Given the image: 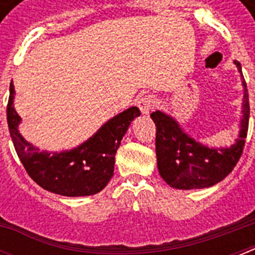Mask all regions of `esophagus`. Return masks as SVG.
<instances>
[{"mask_svg": "<svg viewBox=\"0 0 255 255\" xmlns=\"http://www.w3.org/2000/svg\"><path fill=\"white\" fill-rule=\"evenodd\" d=\"M137 106H139L141 114H145V115H147V114H149V112L157 106V100L151 95L144 96V98H141V99L137 102Z\"/></svg>", "mask_w": 255, "mask_h": 255, "instance_id": "esophagus-1", "label": "esophagus"}]
</instances>
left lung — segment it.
I'll return each mask as SVG.
<instances>
[{
	"label": "left lung",
	"mask_w": 255,
	"mask_h": 255,
	"mask_svg": "<svg viewBox=\"0 0 255 255\" xmlns=\"http://www.w3.org/2000/svg\"><path fill=\"white\" fill-rule=\"evenodd\" d=\"M241 71V63L236 62ZM244 77V75H242ZM244 85V110L237 143L230 148H208L182 132L177 122L163 112H152L156 126V157L160 176L176 189H201L228 176L241 157L249 129V94Z\"/></svg>",
	"instance_id": "left-lung-1"
}]
</instances>
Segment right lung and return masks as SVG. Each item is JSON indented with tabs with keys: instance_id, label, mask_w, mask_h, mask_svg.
<instances>
[{
	"instance_id": "right-lung-1",
	"label": "right lung",
	"mask_w": 255,
	"mask_h": 255,
	"mask_svg": "<svg viewBox=\"0 0 255 255\" xmlns=\"http://www.w3.org/2000/svg\"><path fill=\"white\" fill-rule=\"evenodd\" d=\"M14 86L10 95L6 118L10 136L18 157L26 172L43 189L69 197L91 196L103 189L114 176L115 153L129 124L140 115L137 107H131L104 124L91 139L66 152H39L18 132L21 118L13 107Z\"/></svg>"
}]
</instances>
